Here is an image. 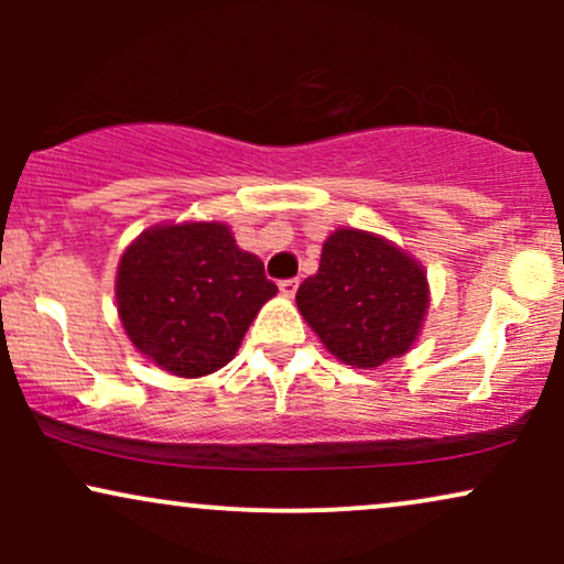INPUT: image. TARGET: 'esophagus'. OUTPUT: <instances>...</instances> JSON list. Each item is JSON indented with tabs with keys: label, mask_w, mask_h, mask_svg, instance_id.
Returning a JSON list of instances; mask_svg holds the SVG:
<instances>
[{
	"label": "esophagus",
	"mask_w": 564,
	"mask_h": 564,
	"mask_svg": "<svg viewBox=\"0 0 564 564\" xmlns=\"http://www.w3.org/2000/svg\"><path fill=\"white\" fill-rule=\"evenodd\" d=\"M278 289H281V294L286 296V300H291V296L296 294V289H300V281H296V278H289V281L278 283Z\"/></svg>",
	"instance_id": "34e87169"
}]
</instances>
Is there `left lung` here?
Segmentation results:
<instances>
[{"label":"left lung","instance_id":"left-lung-1","mask_svg":"<svg viewBox=\"0 0 564 564\" xmlns=\"http://www.w3.org/2000/svg\"><path fill=\"white\" fill-rule=\"evenodd\" d=\"M296 307L323 347L352 368H377L416 345L430 310L424 264L377 232L336 228Z\"/></svg>","mask_w":564,"mask_h":564}]
</instances>
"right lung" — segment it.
<instances>
[{"mask_svg":"<svg viewBox=\"0 0 564 564\" xmlns=\"http://www.w3.org/2000/svg\"><path fill=\"white\" fill-rule=\"evenodd\" d=\"M275 294L260 257L217 219L153 225L127 246L116 270V310L129 341L180 379L228 366Z\"/></svg>","mask_w":564,"mask_h":564,"instance_id":"right-lung-1","label":"right lung"}]
</instances>
